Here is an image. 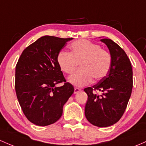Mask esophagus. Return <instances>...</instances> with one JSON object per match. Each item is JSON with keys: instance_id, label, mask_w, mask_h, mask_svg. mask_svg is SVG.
Returning <instances> with one entry per match:
<instances>
[{"instance_id": "esophagus-1", "label": "esophagus", "mask_w": 146, "mask_h": 146, "mask_svg": "<svg viewBox=\"0 0 146 146\" xmlns=\"http://www.w3.org/2000/svg\"><path fill=\"white\" fill-rule=\"evenodd\" d=\"M80 91H81L80 89H79V88L76 87V88H75V89H74V94H78V93H79Z\"/></svg>"}]
</instances>
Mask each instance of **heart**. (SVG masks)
Instances as JSON below:
<instances>
[{
	"label": "heart",
	"instance_id": "obj_1",
	"mask_svg": "<svg viewBox=\"0 0 146 146\" xmlns=\"http://www.w3.org/2000/svg\"><path fill=\"white\" fill-rule=\"evenodd\" d=\"M70 48V52L61 50L57 60L61 69L66 73H71L78 63L80 64V69L68 78V81L73 85L85 86L90 84L94 78L98 80L106 76L111 64V55L106 50L86 39L72 43Z\"/></svg>",
	"mask_w": 146,
	"mask_h": 146
}]
</instances>
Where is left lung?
Masks as SVG:
<instances>
[{
  "mask_svg": "<svg viewBox=\"0 0 146 146\" xmlns=\"http://www.w3.org/2000/svg\"><path fill=\"white\" fill-rule=\"evenodd\" d=\"M108 48L111 64L106 76L92 87L84 89L88 96L84 113L97 127H109L117 123L127 107L132 90V68L125 52L108 38L100 39ZM95 91H100L98 95Z\"/></svg>",
  "mask_w": 146,
  "mask_h": 146,
  "instance_id": "1",
  "label": "left lung"
}]
</instances>
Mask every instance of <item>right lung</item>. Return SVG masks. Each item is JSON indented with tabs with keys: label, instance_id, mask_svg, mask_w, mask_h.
<instances>
[{
	"label": "right lung",
	"instance_id": "add662e5",
	"mask_svg": "<svg viewBox=\"0 0 146 146\" xmlns=\"http://www.w3.org/2000/svg\"><path fill=\"white\" fill-rule=\"evenodd\" d=\"M72 39L41 36L24 50L16 66L17 98L26 118L36 125L58 121L64 105L74 92L73 85L66 82L57 60L61 50ZM63 81V86H56Z\"/></svg>",
	"mask_w": 146,
	"mask_h": 146
}]
</instances>
